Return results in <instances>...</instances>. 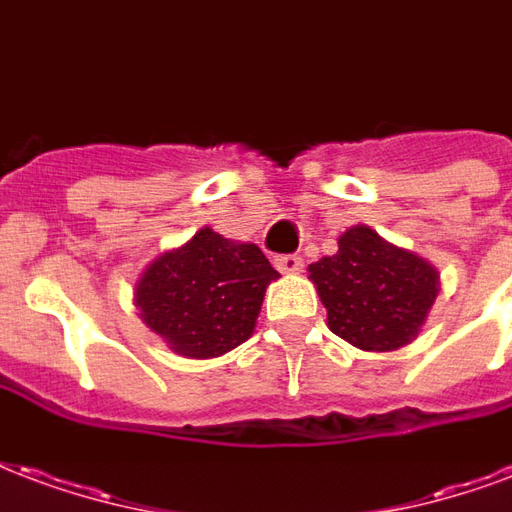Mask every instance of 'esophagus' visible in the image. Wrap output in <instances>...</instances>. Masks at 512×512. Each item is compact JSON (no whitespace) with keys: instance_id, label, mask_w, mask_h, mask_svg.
I'll return each mask as SVG.
<instances>
[{"instance_id":"34e87169","label":"esophagus","mask_w":512,"mask_h":512,"mask_svg":"<svg viewBox=\"0 0 512 512\" xmlns=\"http://www.w3.org/2000/svg\"><path fill=\"white\" fill-rule=\"evenodd\" d=\"M276 268L282 271V274H301V268H304V260L298 255H285L276 260Z\"/></svg>"}]
</instances>
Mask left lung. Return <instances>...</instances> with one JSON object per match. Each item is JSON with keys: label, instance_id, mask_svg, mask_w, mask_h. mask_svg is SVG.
I'll return each mask as SVG.
<instances>
[{"label": "left lung", "instance_id": "left-lung-1", "mask_svg": "<svg viewBox=\"0 0 512 512\" xmlns=\"http://www.w3.org/2000/svg\"><path fill=\"white\" fill-rule=\"evenodd\" d=\"M328 328L366 352H393L418 339L439 295V271L426 257L385 241L369 225L339 236L336 255L309 266Z\"/></svg>", "mask_w": 512, "mask_h": 512}]
</instances>
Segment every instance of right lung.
I'll list each match as a JSON object with an SVG mask.
<instances>
[{
	"label": "right lung",
	"instance_id": "1",
	"mask_svg": "<svg viewBox=\"0 0 512 512\" xmlns=\"http://www.w3.org/2000/svg\"><path fill=\"white\" fill-rule=\"evenodd\" d=\"M276 279L260 246L200 227L143 268L132 304L176 355L219 358L255 333L266 287Z\"/></svg>",
	"mask_w": 512,
	"mask_h": 512
}]
</instances>
